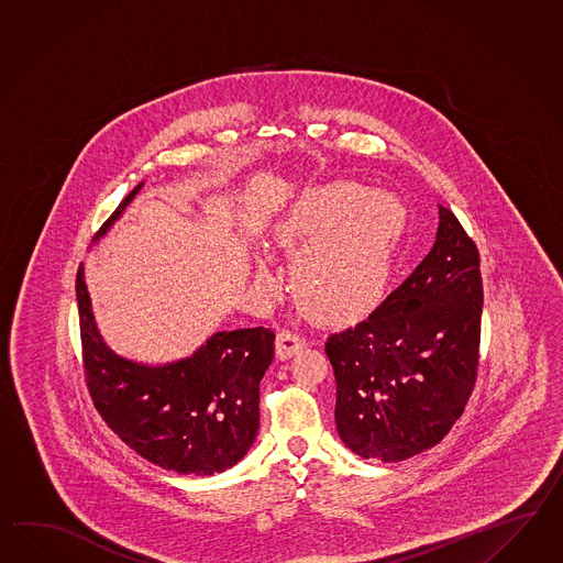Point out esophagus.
<instances>
[{
	"label": "esophagus",
	"instance_id": "34e87169",
	"mask_svg": "<svg viewBox=\"0 0 563 563\" xmlns=\"http://www.w3.org/2000/svg\"><path fill=\"white\" fill-rule=\"evenodd\" d=\"M305 345H307V340L299 335V333L288 330L280 331L276 335V356L280 357V360H288V357L299 354Z\"/></svg>",
	"mask_w": 563,
	"mask_h": 563
}]
</instances>
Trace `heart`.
<instances>
[{
  "mask_svg": "<svg viewBox=\"0 0 563 563\" xmlns=\"http://www.w3.org/2000/svg\"><path fill=\"white\" fill-rule=\"evenodd\" d=\"M409 211L397 195L354 180L309 187L276 221L275 238L292 258V287L302 307L325 323H350L383 301ZM256 276L273 283L271 264Z\"/></svg>",
  "mask_w": 563,
  "mask_h": 563,
  "instance_id": "1",
  "label": "heart"
}]
</instances>
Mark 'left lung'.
<instances>
[{
	"instance_id": "8db88e82",
	"label": "left lung",
	"mask_w": 563,
	"mask_h": 563,
	"mask_svg": "<svg viewBox=\"0 0 563 563\" xmlns=\"http://www.w3.org/2000/svg\"><path fill=\"white\" fill-rule=\"evenodd\" d=\"M482 299L478 250L439 206L435 244L415 273L368 319L325 343L347 450L402 462L448 435L476 380Z\"/></svg>"
}]
</instances>
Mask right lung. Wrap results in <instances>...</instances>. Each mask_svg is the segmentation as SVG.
I'll list each match as a JSON object with an SVG mask.
<instances>
[{
  "label": "right lung",
  "instance_id": "obj_1",
  "mask_svg": "<svg viewBox=\"0 0 563 563\" xmlns=\"http://www.w3.org/2000/svg\"><path fill=\"white\" fill-rule=\"evenodd\" d=\"M142 187L103 223L96 244ZM77 302L89 393L125 445L156 466L191 476L225 472L250 452L261 427V380L275 357V331H216L191 356L144 364L120 356L103 340L82 264Z\"/></svg>",
  "mask_w": 563,
  "mask_h": 563
}]
</instances>
